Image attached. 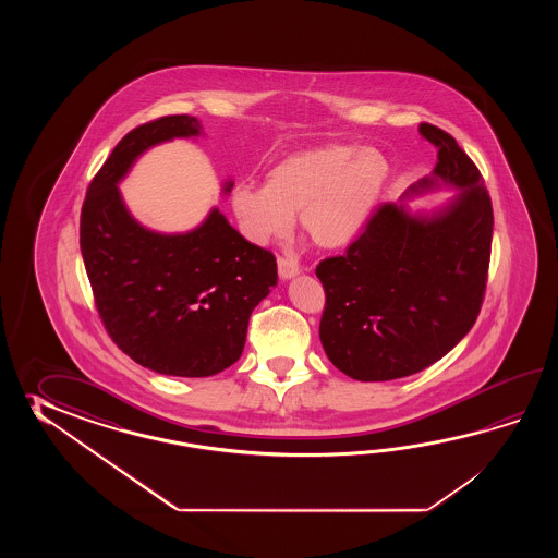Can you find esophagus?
Returning <instances> with one entry per match:
<instances>
[{
  "label": "esophagus",
  "instance_id": "esophagus-1",
  "mask_svg": "<svg viewBox=\"0 0 558 558\" xmlns=\"http://www.w3.org/2000/svg\"><path fill=\"white\" fill-rule=\"evenodd\" d=\"M277 269H279L281 279H291V277H295L299 274V263L295 259H291V257H279L277 259Z\"/></svg>",
  "mask_w": 558,
  "mask_h": 558
}]
</instances>
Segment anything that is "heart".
Listing matches in <instances>:
<instances>
[{
    "label": "heart",
    "mask_w": 558,
    "mask_h": 558,
    "mask_svg": "<svg viewBox=\"0 0 558 558\" xmlns=\"http://www.w3.org/2000/svg\"><path fill=\"white\" fill-rule=\"evenodd\" d=\"M389 161L379 149L332 143L289 155L269 169L265 185L241 183L231 193L239 231L255 245L283 239L301 227L325 250L359 235L389 181Z\"/></svg>",
    "instance_id": "1"
}]
</instances>
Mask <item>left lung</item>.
Returning a JSON list of instances; mask_svg holds the SVG:
<instances>
[{
	"mask_svg": "<svg viewBox=\"0 0 558 558\" xmlns=\"http://www.w3.org/2000/svg\"><path fill=\"white\" fill-rule=\"evenodd\" d=\"M437 166L413 193L439 181L461 187L430 217L380 205L343 255L315 274L325 289L319 337L335 367L356 380L415 375L447 355L473 329L485 299L493 205L483 175L457 140L421 123Z\"/></svg>",
	"mask_w": 558,
	"mask_h": 558,
	"instance_id": "left-lung-1",
	"label": "left lung"
}]
</instances>
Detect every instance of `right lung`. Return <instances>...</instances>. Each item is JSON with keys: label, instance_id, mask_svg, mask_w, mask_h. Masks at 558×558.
I'll return each mask as SVG.
<instances>
[{"label": "right lung", "instance_id": "right-lung-1", "mask_svg": "<svg viewBox=\"0 0 558 558\" xmlns=\"http://www.w3.org/2000/svg\"><path fill=\"white\" fill-rule=\"evenodd\" d=\"M199 131L191 116L131 130L92 179L80 221L85 271L107 335L142 367L173 377L231 367L253 308L277 284L274 253L250 243L219 209L190 233L161 235L140 226L121 202L119 179L145 149Z\"/></svg>", "mask_w": 558, "mask_h": 558}]
</instances>
